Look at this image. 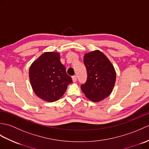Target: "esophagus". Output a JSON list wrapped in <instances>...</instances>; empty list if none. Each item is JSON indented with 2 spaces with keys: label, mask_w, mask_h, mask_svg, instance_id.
<instances>
[{
  "label": "esophagus",
  "mask_w": 149,
  "mask_h": 149,
  "mask_svg": "<svg viewBox=\"0 0 149 149\" xmlns=\"http://www.w3.org/2000/svg\"><path fill=\"white\" fill-rule=\"evenodd\" d=\"M72 81L73 82H76L77 81V76L76 75H74V76H72Z\"/></svg>",
  "instance_id": "1"
}]
</instances>
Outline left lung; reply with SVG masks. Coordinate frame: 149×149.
Masks as SVG:
<instances>
[{
	"mask_svg": "<svg viewBox=\"0 0 149 149\" xmlns=\"http://www.w3.org/2000/svg\"><path fill=\"white\" fill-rule=\"evenodd\" d=\"M84 64L87 70L86 83L81 88L88 99L99 102L112 92L116 81L114 66L107 57L99 50L86 54Z\"/></svg>",
	"mask_w": 149,
	"mask_h": 149,
	"instance_id": "1",
	"label": "left lung"
}]
</instances>
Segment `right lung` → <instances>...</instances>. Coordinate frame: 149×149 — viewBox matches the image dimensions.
Segmentation results:
<instances>
[{
    "label": "right lung",
    "mask_w": 149,
    "mask_h": 149,
    "mask_svg": "<svg viewBox=\"0 0 149 149\" xmlns=\"http://www.w3.org/2000/svg\"><path fill=\"white\" fill-rule=\"evenodd\" d=\"M29 79L34 92L47 102H54L72 83L57 52H45L31 65Z\"/></svg>",
    "instance_id": "1"
}]
</instances>
